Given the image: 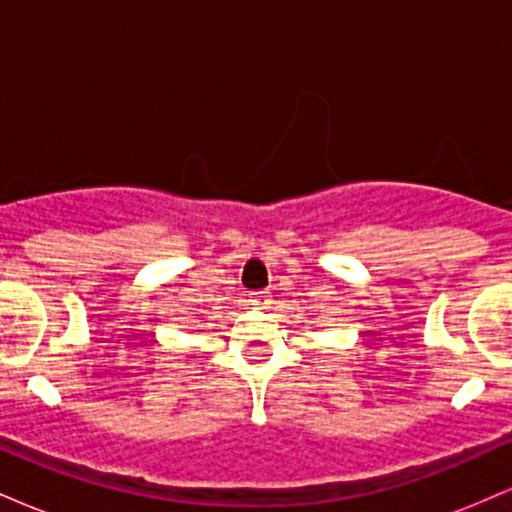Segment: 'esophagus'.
Instances as JSON below:
<instances>
[{
    "mask_svg": "<svg viewBox=\"0 0 512 512\" xmlns=\"http://www.w3.org/2000/svg\"><path fill=\"white\" fill-rule=\"evenodd\" d=\"M248 301L252 305H257V308H264V305H269V293L267 291H255V293H250Z\"/></svg>",
    "mask_w": 512,
    "mask_h": 512,
    "instance_id": "34e87169",
    "label": "esophagus"
}]
</instances>
